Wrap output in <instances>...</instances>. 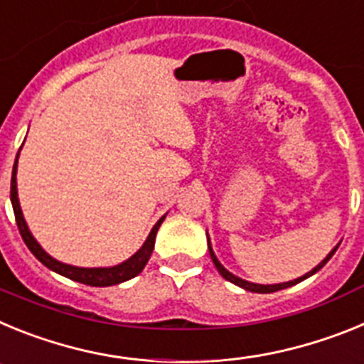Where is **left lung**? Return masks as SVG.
Returning a JSON list of instances; mask_svg holds the SVG:
<instances>
[{
  "label": "left lung",
  "instance_id": "obj_1",
  "mask_svg": "<svg viewBox=\"0 0 364 364\" xmlns=\"http://www.w3.org/2000/svg\"><path fill=\"white\" fill-rule=\"evenodd\" d=\"M208 247H210V255H211V260H213V264H215V268L218 269V273H220L222 277L226 279V281H230V282H233V284H237V286H240V288H244V290H247V291H255V294H272V291H279V290H284V288H290V286H294V284H297V282H301V281H304V279H308L310 277V275H314V273H317L319 272L321 268H323L324 264H326L328 260L332 259V255L333 253H336V250H332V253H330V255L326 257V259L323 260V262H321L319 266H315L314 269H311V272H308L306 275H302V277H299V279H295V281H290V282H282V284H272V286H262V284H253V282H247V281H242V279H239V277H235L233 273H230L228 272L226 268H224V266L220 264V262H218V259L217 257H215V253H213V250H211V244H210V239H208Z\"/></svg>",
  "mask_w": 364,
  "mask_h": 364
}]
</instances>
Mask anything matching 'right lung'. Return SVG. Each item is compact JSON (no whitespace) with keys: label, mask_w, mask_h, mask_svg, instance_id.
<instances>
[{"label":"right lung","mask_w":364,"mask_h":364,"mask_svg":"<svg viewBox=\"0 0 364 364\" xmlns=\"http://www.w3.org/2000/svg\"><path fill=\"white\" fill-rule=\"evenodd\" d=\"M16 166H18V156H16L14 169H12V180H11V200H12V210H14L16 224H18L19 235H21L23 242L27 244V247L32 252V255L36 257L41 264H45L49 269H53V272L60 273V275H63V277L73 279V281L82 282V284H87V286L118 284V282L129 281V279L136 277L138 273L142 272L144 266H146L147 260H149L151 253H153L156 231H159L160 224H162L166 217H162L156 224H154V228L151 230L149 237H147V240L144 242V246L140 247V250H138L131 259L122 262V264L112 266V268H76V266L63 264V262L53 259L49 253L45 252L43 247L38 244V240L32 237L31 231H28L27 222H25L23 213H21V208H19V200H18V188H16Z\"/></svg>","instance_id":"obj_1"}]
</instances>
